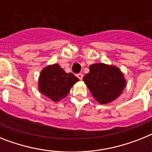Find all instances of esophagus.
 <instances>
[{
	"label": "esophagus",
	"instance_id": "34e87169",
	"mask_svg": "<svg viewBox=\"0 0 152 152\" xmlns=\"http://www.w3.org/2000/svg\"><path fill=\"white\" fill-rule=\"evenodd\" d=\"M77 77H78L80 80H82V78H83V75H82L81 73H78L77 74Z\"/></svg>",
	"mask_w": 152,
	"mask_h": 152
}]
</instances>
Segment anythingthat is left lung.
<instances>
[{
    "instance_id": "1",
    "label": "left lung",
    "mask_w": 152,
    "mask_h": 152,
    "mask_svg": "<svg viewBox=\"0 0 152 152\" xmlns=\"http://www.w3.org/2000/svg\"><path fill=\"white\" fill-rule=\"evenodd\" d=\"M83 81L91 95L99 103L110 102L122 93L126 81L117 67L104 64H94L89 66V72Z\"/></svg>"
}]
</instances>
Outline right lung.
Instances as JSON below:
<instances>
[{
	"label": "right lung",
	"instance_id": "right-lung-1",
	"mask_svg": "<svg viewBox=\"0 0 152 152\" xmlns=\"http://www.w3.org/2000/svg\"><path fill=\"white\" fill-rule=\"evenodd\" d=\"M78 81L73 74H67L56 64L42 70L39 80V88L43 95L57 102L66 97L71 88Z\"/></svg>",
	"mask_w": 152,
	"mask_h": 152
}]
</instances>
